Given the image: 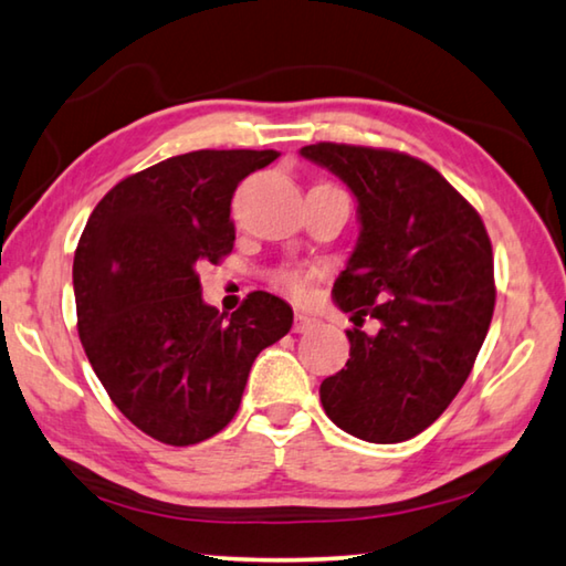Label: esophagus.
<instances>
[{
	"label": "esophagus",
	"instance_id": "1",
	"mask_svg": "<svg viewBox=\"0 0 566 566\" xmlns=\"http://www.w3.org/2000/svg\"><path fill=\"white\" fill-rule=\"evenodd\" d=\"M317 327H319L317 317H312V314H304V312H296V317H294V332L296 334H306V332H312Z\"/></svg>",
	"mask_w": 566,
	"mask_h": 566
}]
</instances>
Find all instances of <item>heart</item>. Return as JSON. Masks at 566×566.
Returning a JSON list of instances; mask_svg holds the SVG:
<instances>
[{
    "mask_svg": "<svg viewBox=\"0 0 566 566\" xmlns=\"http://www.w3.org/2000/svg\"><path fill=\"white\" fill-rule=\"evenodd\" d=\"M274 284L282 286L284 292H290L296 300H302L310 292V284H312V272H304V270H280L274 272Z\"/></svg>",
    "mask_w": 566,
    "mask_h": 566,
    "instance_id": "heart-1",
    "label": "heart"
}]
</instances>
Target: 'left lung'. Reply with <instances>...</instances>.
<instances>
[{"instance_id": "obj_1", "label": "left lung", "mask_w": 566, "mask_h": 566, "mask_svg": "<svg viewBox=\"0 0 566 566\" xmlns=\"http://www.w3.org/2000/svg\"><path fill=\"white\" fill-rule=\"evenodd\" d=\"M300 155L337 175L357 199L359 239L334 282L354 324L347 367L319 387L344 432L407 442L452 405L494 312L492 242L476 209L427 161L401 151L319 145Z\"/></svg>"}]
</instances>
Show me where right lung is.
<instances>
[{
	"mask_svg": "<svg viewBox=\"0 0 566 566\" xmlns=\"http://www.w3.org/2000/svg\"><path fill=\"white\" fill-rule=\"evenodd\" d=\"M280 157L199 149L122 179L94 207L74 252L76 329L94 375L142 432L189 447L232 421L256 354L292 329L266 292L227 319L202 300L197 266L232 252V195Z\"/></svg>",
	"mask_w": 566,
	"mask_h": 566,
	"instance_id": "obj_1",
	"label": "right lung"
}]
</instances>
